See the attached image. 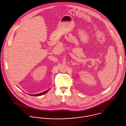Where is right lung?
<instances>
[{"instance_id": "add662e5", "label": "right lung", "mask_w": 126, "mask_h": 126, "mask_svg": "<svg viewBox=\"0 0 126 126\" xmlns=\"http://www.w3.org/2000/svg\"><path fill=\"white\" fill-rule=\"evenodd\" d=\"M49 89L47 90V91H45V92H43V93H41V94H34V95H33L35 96H41V95H43V94H45L47 93L48 92V91H49Z\"/></svg>"}]
</instances>
